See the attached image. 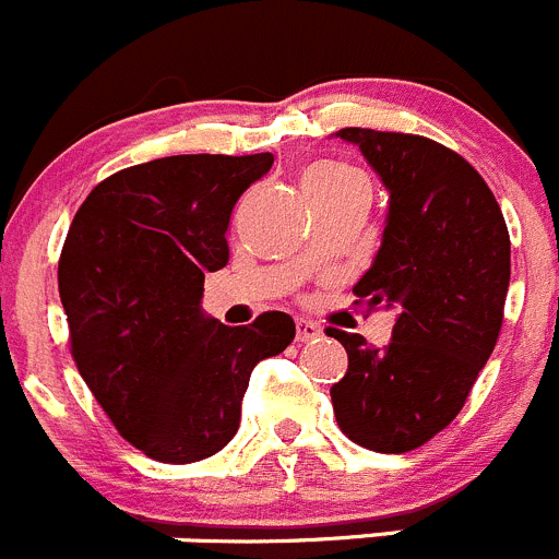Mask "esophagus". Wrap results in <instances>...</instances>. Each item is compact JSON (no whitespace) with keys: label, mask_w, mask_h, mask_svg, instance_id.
I'll return each mask as SVG.
<instances>
[{"label":"esophagus","mask_w":559,"mask_h":559,"mask_svg":"<svg viewBox=\"0 0 559 559\" xmlns=\"http://www.w3.org/2000/svg\"><path fill=\"white\" fill-rule=\"evenodd\" d=\"M295 333H297V342H314L320 336V325L311 320H297L295 322Z\"/></svg>","instance_id":"obj_1"}]
</instances>
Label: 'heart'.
<instances>
[{"label": "heart", "instance_id": "b5f03b06", "mask_svg": "<svg viewBox=\"0 0 559 559\" xmlns=\"http://www.w3.org/2000/svg\"><path fill=\"white\" fill-rule=\"evenodd\" d=\"M358 174L356 168L350 165H342V162H322L317 168H311L306 174V187H314V185H333V181H344V179H356Z\"/></svg>", "mask_w": 559, "mask_h": 559}]
</instances>
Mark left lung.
I'll use <instances>...</instances> for the list:
<instances>
[{
  "mask_svg": "<svg viewBox=\"0 0 559 559\" xmlns=\"http://www.w3.org/2000/svg\"><path fill=\"white\" fill-rule=\"evenodd\" d=\"M336 138L358 145L389 190L383 242L353 292L397 322L383 350L358 333H328L347 350L333 414L358 447L403 455L461 414L497 347L510 234L483 176L447 145L358 127Z\"/></svg>",
  "mask_w": 559,
  "mask_h": 559,
  "instance_id": "1",
  "label": "left lung"
}]
</instances>
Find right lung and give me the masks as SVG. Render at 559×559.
Wrapping results in <instances>:
<instances>
[{"mask_svg": "<svg viewBox=\"0 0 559 559\" xmlns=\"http://www.w3.org/2000/svg\"><path fill=\"white\" fill-rule=\"evenodd\" d=\"M270 168L273 154L143 162L93 187L68 228L57 286L71 356L115 430L159 463L221 452L253 367L295 338L284 311L228 328L201 309L234 203Z\"/></svg>", "mask_w": 559, "mask_h": 559, "instance_id": "right-lung-1", "label": "right lung"}]
</instances>
